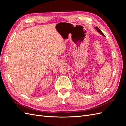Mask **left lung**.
Here are the masks:
<instances>
[{
	"mask_svg": "<svg viewBox=\"0 0 126 126\" xmlns=\"http://www.w3.org/2000/svg\"><path fill=\"white\" fill-rule=\"evenodd\" d=\"M95 28H96V29H97V32H99L100 34H101V35H102V36H105V35H104V33H102V32L101 31V30H100V29L99 28H98V27H95Z\"/></svg>",
	"mask_w": 126,
	"mask_h": 126,
	"instance_id": "obj_1",
	"label": "left lung"
}]
</instances>
